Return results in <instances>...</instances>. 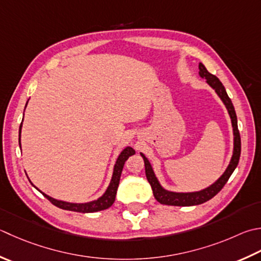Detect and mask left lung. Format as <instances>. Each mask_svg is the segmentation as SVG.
Wrapping results in <instances>:
<instances>
[{
    "instance_id": "obj_1",
    "label": "left lung",
    "mask_w": 261,
    "mask_h": 261,
    "mask_svg": "<svg viewBox=\"0 0 261 261\" xmlns=\"http://www.w3.org/2000/svg\"><path fill=\"white\" fill-rule=\"evenodd\" d=\"M199 75L202 79H206V83L215 90L217 96L221 98L223 104L225 105L227 113L231 117V123L233 127V152L229 164L227 165L226 170L224 171L223 174L219 176L217 180L212 183L211 186H208L205 189H201L199 191H192V192H176V191H170L161 185V182L158 181V178L154 172L150 162L148 161V158L140 152L141 157L144 158L145 162V171L147 180L149 182V185L152 189V193L156 200L163 203V205L168 206H196L200 205V203L206 202L211 200L213 197H215L217 193L222 190V188L225 186V183L228 181L229 176L232 175V173L236 170L239 160L240 154H241V138H240V132L238 129V119L236 114V110L232 104V100L229 99V97L225 90V87L219 81L216 75L209 73L206 66L202 63H199Z\"/></svg>"
}]
</instances>
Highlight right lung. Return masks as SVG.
Returning <instances> with one entry per match:
<instances>
[{
    "mask_svg": "<svg viewBox=\"0 0 261 261\" xmlns=\"http://www.w3.org/2000/svg\"><path fill=\"white\" fill-rule=\"evenodd\" d=\"M28 101L25 103V106H27ZM24 106V110H25ZM23 121V119H22ZM21 129H22V122L20 124L19 127V146L21 148ZM136 151L132 147L127 146L125 147L123 150L120 152V155L117 156L116 162L113 167V174H112V178L110 181V185L107 187V189L105 190V192L101 195L99 198L95 199L93 201H88V202H70V201H64V200H59V199H55L53 197H50L46 193L42 192L39 190L38 188H36L33 182L29 180V182L37 189V190L43 193L44 197H46L48 200L55 205L56 207H59L61 209H64V211H71V212H78V213H96V212H100L104 211V209L110 208L112 205H113L115 201V196H116V191H117V187H119L120 183V177H121V173L122 170H123L124 163L125 161L129 158L130 156L135 155ZM27 175V174H25ZM28 177V176H27Z\"/></svg>",
    "mask_w": 261,
    "mask_h": 261,
    "instance_id": "right-lung-1",
    "label": "right lung"
}]
</instances>
